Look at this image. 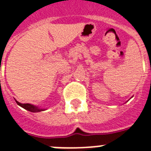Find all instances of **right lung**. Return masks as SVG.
Here are the masks:
<instances>
[{"instance_id":"obj_1","label":"right lung","mask_w":151,"mask_h":151,"mask_svg":"<svg viewBox=\"0 0 151 151\" xmlns=\"http://www.w3.org/2000/svg\"><path fill=\"white\" fill-rule=\"evenodd\" d=\"M15 101H16L17 104L20 106H22V108H24L26 110H29L30 112H33V113H37V112H41V111H44L45 110V109H41L40 107L37 106H34V105H32V104L29 103H25V104H22L20 103L19 101H17L15 99Z\"/></svg>"}]
</instances>
